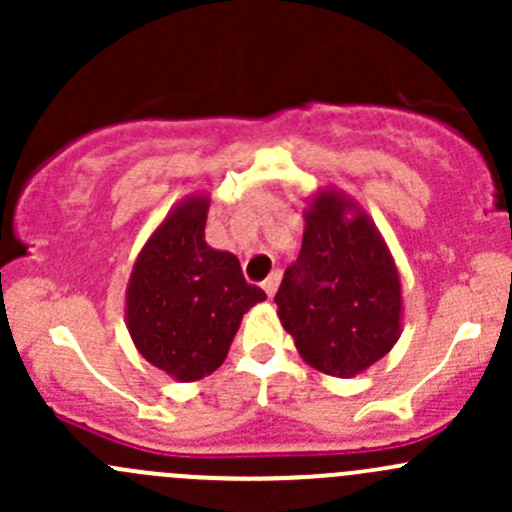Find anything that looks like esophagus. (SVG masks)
Masks as SVG:
<instances>
[{
    "label": "esophagus",
    "instance_id": "obj_1",
    "mask_svg": "<svg viewBox=\"0 0 512 512\" xmlns=\"http://www.w3.org/2000/svg\"><path fill=\"white\" fill-rule=\"evenodd\" d=\"M280 280H282V275H280V272H272V275L270 277H267V280L265 282H262V289H265V292H267V297H275V292H277V287H280Z\"/></svg>",
    "mask_w": 512,
    "mask_h": 512
}]
</instances>
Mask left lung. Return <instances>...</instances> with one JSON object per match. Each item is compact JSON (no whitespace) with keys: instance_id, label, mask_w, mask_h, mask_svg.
Wrapping results in <instances>:
<instances>
[{"instance_id":"1","label":"left lung","mask_w":512,"mask_h":512,"mask_svg":"<svg viewBox=\"0 0 512 512\" xmlns=\"http://www.w3.org/2000/svg\"><path fill=\"white\" fill-rule=\"evenodd\" d=\"M275 304L299 356L322 374L352 379L399 342V267L379 227L347 193L329 185L307 200L302 250Z\"/></svg>"}]
</instances>
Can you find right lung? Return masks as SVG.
<instances>
[{"label": "right lung", "instance_id": "1", "mask_svg": "<svg viewBox=\"0 0 512 512\" xmlns=\"http://www.w3.org/2000/svg\"><path fill=\"white\" fill-rule=\"evenodd\" d=\"M210 195L193 193L170 208L133 262L126 327L148 364L188 384L225 361L242 314L267 299L245 282L232 252L205 242Z\"/></svg>", "mask_w": 512, "mask_h": 512}]
</instances>
